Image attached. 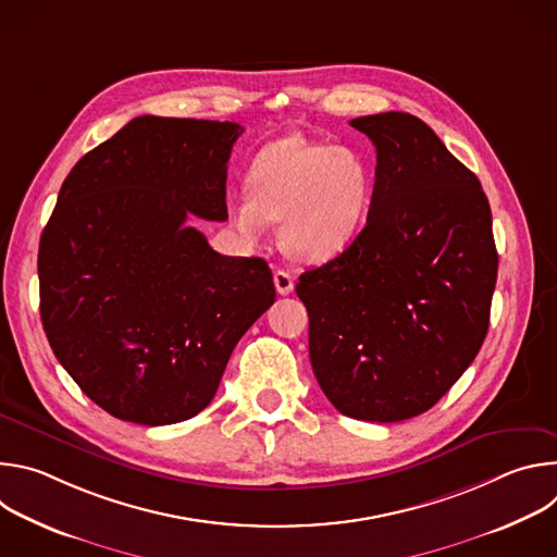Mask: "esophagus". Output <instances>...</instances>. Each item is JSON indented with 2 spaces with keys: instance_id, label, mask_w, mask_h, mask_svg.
Returning a JSON list of instances; mask_svg holds the SVG:
<instances>
[{
  "instance_id": "esophagus-1",
  "label": "esophagus",
  "mask_w": 557,
  "mask_h": 557,
  "mask_svg": "<svg viewBox=\"0 0 557 557\" xmlns=\"http://www.w3.org/2000/svg\"><path fill=\"white\" fill-rule=\"evenodd\" d=\"M273 282H275V288H277L280 295H290L293 288H295V277H293V273H288V271H284V269H280V271L273 273Z\"/></svg>"
}]
</instances>
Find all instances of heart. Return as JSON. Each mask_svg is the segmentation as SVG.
Wrapping results in <instances>:
<instances>
[{
  "instance_id": "b5f03b06",
  "label": "heart",
  "mask_w": 557,
  "mask_h": 557,
  "mask_svg": "<svg viewBox=\"0 0 557 557\" xmlns=\"http://www.w3.org/2000/svg\"><path fill=\"white\" fill-rule=\"evenodd\" d=\"M249 191L226 200L231 224L260 240L282 222L280 245L299 262H326L355 240L374 198V170L355 149L284 136L264 145L247 174Z\"/></svg>"
}]
</instances>
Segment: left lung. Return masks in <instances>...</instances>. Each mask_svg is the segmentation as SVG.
I'll return each mask as SVG.
<instances>
[{
	"mask_svg": "<svg viewBox=\"0 0 557 557\" xmlns=\"http://www.w3.org/2000/svg\"><path fill=\"white\" fill-rule=\"evenodd\" d=\"M376 147L363 231L299 275L312 372L346 417L428 412L479 355L498 277L490 200L421 119H352Z\"/></svg>",
	"mask_w": 557,
	"mask_h": 557,
	"instance_id": "1",
	"label": "left lung"
}]
</instances>
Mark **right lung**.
<instances>
[{
    "mask_svg": "<svg viewBox=\"0 0 557 557\" xmlns=\"http://www.w3.org/2000/svg\"><path fill=\"white\" fill-rule=\"evenodd\" d=\"M231 121L138 116L61 185L39 243V310L65 372L138 425L202 412L226 361L275 301L262 258H228L187 224L226 220Z\"/></svg>",
    "mask_w": 557,
    "mask_h": 557,
    "instance_id": "add662e5",
    "label": "right lung"
}]
</instances>
